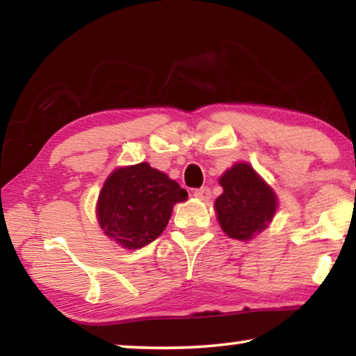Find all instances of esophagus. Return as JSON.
Instances as JSON below:
<instances>
[{
	"label": "esophagus",
	"mask_w": 356,
	"mask_h": 356,
	"mask_svg": "<svg viewBox=\"0 0 356 356\" xmlns=\"http://www.w3.org/2000/svg\"><path fill=\"white\" fill-rule=\"evenodd\" d=\"M193 195H195L196 200H200V201H209L210 200V190L207 188V186H202V188L195 190Z\"/></svg>",
	"instance_id": "1"
}]
</instances>
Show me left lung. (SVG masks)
<instances>
[{"label": "left lung", "mask_w": 356, "mask_h": 356, "mask_svg": "<svg viewBox=\"0 0 356 356\" xmlns=\"http://www.w3.org/2000/svg\"><path fill=\"white\" fill-rule=\"evenodd\" d=\"M218 182L222 193L216 197L215 210L226 236L246 242L262 232L278 207L272 186L248 163H236Z\"/></svg>", "instance_id": "1"}]
</instances>
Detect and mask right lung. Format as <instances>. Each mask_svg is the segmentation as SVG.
Here are the masks:
<instances>
[{"label":"right lung","instance_id":"right-lung-1","mask_svg":"<svg viewBox=\"0 0 356 356\" xmlns=\"http://www.w3.org/2000/svg\"><path fill=\"white\" fill-rule=\"evenodd\" d=\"M188 193L149 163L119 168L105 180L97 201V220L105 236L122 248L140 250L160 236L176 202Z\"/></svg>","mask_w":356,"mask_h":356}]
</instances>
